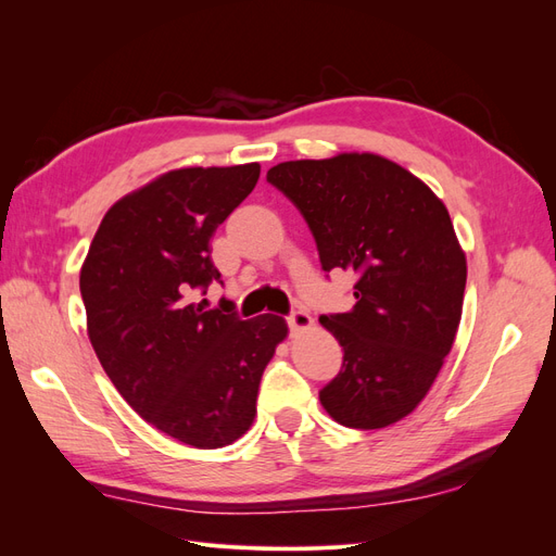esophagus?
<instances>
[{
    "label": "esophagus",
    "instance_id": "obj_1",
    "mask_svg": "<svg viewBox=\"0 0 556 556\" xmlns=\"http://www.w3.org/2000/svg\"><path fill=\"white\" fill-rule=\"evenodd\" d=\"M288 325L294 333L308 331V329H313V317L306 311H292V315L288 317Z\"/></svg>",
    "mask_w": 556,
    "mask_h": 556
}]
</instances>
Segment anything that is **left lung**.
<instances>
[{
  "label": "left lung",
  "instance_id": "left-lung-1",
  "mask_svg": "<svg viewBox=\"0 0 556 556\" xmlns=\"http://www.w3.org/2000/svg\"><path fill=\"white\" fill-rule=\"evenodd\" d=\"M266 180L304 215L325 271L357 276L352 311L319 317L343 348L319 403L350 429L399 422L431 390L462 319L466 255L445 204L374 153L280 162Z\"/></svg>",
  "mask_w": 556,
  "mask_h": 556
}]
</instances>
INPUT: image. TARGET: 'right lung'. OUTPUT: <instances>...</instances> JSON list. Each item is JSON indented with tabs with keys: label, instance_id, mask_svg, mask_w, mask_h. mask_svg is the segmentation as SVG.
<instances>
[{
	"label": "right lung",
	"instance_id": "1",
	"mask_svg": "<svg viewBox=\"0 0 556 556\" xmlns=\"http://www.w3.org/2000/svg\"><path fill=\"white\" fill-rule=\"evenodd\" d=\"M257 178V162L157 176L106 211L80 268L88 336L115 390L199 450L250 429L264 368L288 339L280 315L241 319L231 301L211 311L185 301L220 278L211 239Z\"/></svg>",
	"mask_w": 556,
	"mask_h": 556
}]
</instances>
